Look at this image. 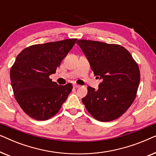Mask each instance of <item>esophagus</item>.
<instances>
[{
	"mask_svg": "<svg viewBox=\"0 0 156 156\" xmlns=\"http://www.w3.org/2000/svg\"><path fill=\"white\" fill-rule=\"evenodd\" d=\"M73 87H74V88H79V87H80V85H79V84H74Z\"/></svg>",
	"mask_w": 156,
	"mask_h": 156,
	"instance_id": "1",
	"label": "esophagus"
}]
</instances>
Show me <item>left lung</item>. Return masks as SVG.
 Segmentation results:
<instances>
[{
	"instance_id": "8db88e82",
	"label": "left lung",
	"mask_w": 156,
	"mask_h": 156,
	"mask_svg": "<svg viewBox=\"0 0 156 156\" xmlns=\"http://www.w3.org/2000/svg\"><path fill=\"white\" fill-rule=\"evenodd\" d=\"M95 76L102 80L99 89L87 87L82 102L95 119L108 122L124 114L136 99L140 70L129 51L116 44L79 40Z\"/></svg>"
}]
</instances>
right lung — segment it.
Segmentation results:
<instances>
[{"mask_svg": "<svg viewBox=\"0 0 156 156\" xmlns=\"http://www.w3.org/2000/svg\"><path fill=\"white\" fill-rule=\"evenodd\" d=\"M77 39H67L25 48L10 68V82L15 99L25 114L38 121H46L60 109L73 88L71 83L58 85L50 75Z\"/></svg>", "mask_w": 156, "mask_h": 156, "instance_id": "obj_1", "label": "right lung"}]
</instances>
